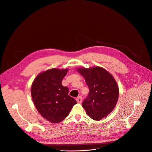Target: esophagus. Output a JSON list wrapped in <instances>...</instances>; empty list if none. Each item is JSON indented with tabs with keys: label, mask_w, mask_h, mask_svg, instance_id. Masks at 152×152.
<instances>
[{
	"label": "esophagus",
	"mask_w": 152,
	"mask_h": 152,
	"mask_svg": "<svg viewBox=\"0 0 152 152\" xmlns=\"http://www.w3.org/2000/svg\"><path fill=\"white\" fill-rule=\"evenodd\" d=\"M76 100H77V103H81V102H82V100H83L82 97H81V96H79V97H78L76 99Z\"/></svg>",
	"instance_id": "34e87169"
}]
</instances>
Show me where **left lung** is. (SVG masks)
<instances>
[{
	"instance_id": "obj_1",
	"label": "left lung",
	"mask_w": 152,
	"mask_h": 152,
	"mask_svg": "<svg viewBox=\"0 0 152 152\" xmlns=\"http://www.w3.org/2000/svg\"><path fill=\"white\" fill-rule=\"evenodd\" d=\"M77 71L85 79L89 89L82 106L94 121L107 117L115 108L119 97V87L113 75L101 67H80Z\"/></svg>"
}]
</instances>
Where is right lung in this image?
<instances>
[{"instance_id":"obj_1","label":"right lung","mask_w":152,"mask_h":152,"mask_svg":"<svg viewBox=\"0 0 152 152\" xmlns=\"http://www.w3.org/2000/svg\"><path fill=\"white\" fill-rule=\"evenodd\" d=\"M67 69L53 68L38 74L31 87L32 100L39 113L52 123H59L77 104L68 95L69 89L62 85Z\"/></svg>"}]
</instances>
